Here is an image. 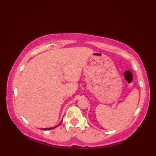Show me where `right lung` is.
Listing matches in <instances>:
<instances>
[{
    "instance_id": "obj_1",
    "label": "right lung",
    "mask_w": 156,
    "mask_h": 156,
    "mask_svg": "<svg viewBox=\"0 0 156 156\" xmlns=\"http://www.w3.org/2000/svg\"><path fill=\"white\" fill-rule=\"evenodd\" d=\"M62 122V121H61ZM59 125H60V123H59V125H58L57 126H55V127H50V128H43V129H44V130H51V129H55V127H57L58 126H59Z\"/></svg>"
}]
</instances>
